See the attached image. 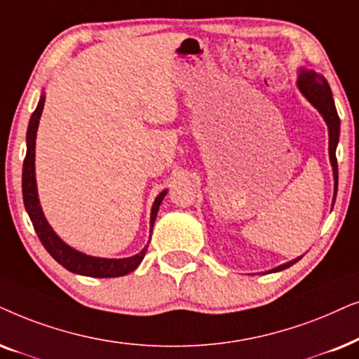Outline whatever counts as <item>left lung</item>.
<instances>
[{
  "label": "left lung",
  "mask_w": 359,
  "mask_h": 359,
  "mask_svg": "<svg viewBox=\"0 0 359 359\" xmlns=\"http://www.w3.org/2000/svg\"><path fill=\"white\" fill-rule=\"evenodd\" d=\"M297 83H299L300 92H302L305 95V98H307L309 102L323 114L325 121H327V124H328V136H330L328 149H330V161H332V167H333V175H335V195H337V190H338L337 144H338V137H340V118H338L335 102H333L332 90H330L325 76L315 74V72H312V70L300 72ZM299 259L290 261V262H287V264L279 266L277 269H272V271L277 272V271L287 269V267L292 266L294 262H297Z\"/></svg>",
  "instance_id": "left-lung-1"
}]
</instances>
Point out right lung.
<instances>
[{"mask_svg": "<svg viewBox=\"0 0 359 359\" xmlns=\"http://www.w3.org/2000/svg\"><path fill=\"white\" fill-rule=\"evenodd\" d=\"M44 95L41 97V102L37 104V108L32 113L29 128H27V151L26 157H24L22 164V198H24V207L27 210V215H29L32 226H34L37 236L47 252L54 257V259L69 269L70 272H75V274H82L88 277H119L130 274L140 266L142 257L146 256L147 245L144 250H142L140 255L126 257V259H102V257H92L87 255H82V252L72 250L70 246H67L64 241L60 240L59 236L52 231V228L47 223V219L42 215L39 198H37V189H36V177H34V149H36V133L37 126H39V118L42 114V108H44ZM167 190L161 192L159 197L156 198L154 205H152V213H151V231L152 226H154L157 210H159V205L162 198L165 197ZM151 241V240H149Z\"/></svg>", "mask_w": 359, "mask_h": 359, "instance_id": "add662e5", "label": "right lung"}]
</instances>
